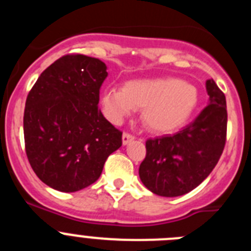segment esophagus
<instances>
[{
  "label": "esophagus",
  "mask_w": 251,
  "mask_h": 251,
  "mask_svg": "<svg viewBox=\"0 0 251 251\" xmlns=\"http://www.w3.org/2000/svg\"><path fill=\"white\" fill-rule=\"evenodd\" d=\"M134 139V136L129 134V133H123V137H122V142H123V145H128L129 142H132Z\"/></svg>",
  "instance_id": "1"
}]
</instances>
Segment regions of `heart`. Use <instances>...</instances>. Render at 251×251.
Listing matches in <instances>:
<instances>
[{
  "instance_id": "1",
  "label": "heart",
  "mask_w": 251,
  "mask_h": 251,
  "mask_svg": "<svg viewBox=\"0 0 251 251\" xmlns=\"http://www.w3.org/2000/svg\"><path fill=\"white\" fill-rule=\"evenodd\" d=\"M199 100L196 86L177 77L136 79L122 89L106 88L101 94L105 115L119 123L134 109H142V123L154 133H170L186 123Z\"/></svg>"
}]
</instances>
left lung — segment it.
I'll return each mask as SVG.
<instances>
[{
	"label": "left lung",
	"mask_w": 251,
	"mask_h": 251,
	"mask_svg": "<svg viewBox=\"0 0 251 251\" xmlns=\"http://www.w3.org/2000/svg\"><path fill=\"white\" fill-rule=\"evenodd\" d=\"M208 103L175 134L147 139L139 177L153 194L176 197L192 191L211 174L226 142L225 94L212 79L206 81Z\"/></svg>",
	"instance_id": "left-lung-1"
}]
</instances>
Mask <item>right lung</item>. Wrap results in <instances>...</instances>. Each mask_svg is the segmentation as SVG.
<instances>
[{
  "label": "right lung",
  "mask_w": 251,
  "mask_h": 251,
  "mask_svg": "<svg viewBox=\"0 0 251 251\" xmlns=\"http://www.w3.org/2000/svg\"><path fill=\"white\" fill-rule=\"evenodd\" d=\"M106 76L101 60L65 55L41 73L28 93L24 113L26 154L49 187L61 192L88 187L122 146V132L98 108Z\"/></svg>",
  "instance_id": "obj_1"
}]
</instances>
